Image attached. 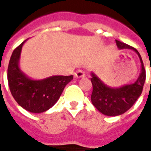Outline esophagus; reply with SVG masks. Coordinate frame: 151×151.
<instances>
[{
	"label": "esophagus",
	"mask_w": 151,
	"mask_h": 151,
	"mask_svg": "<svg viewBox=\"0 0 151 151\" xmlns=\"http://www.w3.org/2000/svg\"><path fill=\"white\" fill-rule=\"evenodd\" d=\"M85 73L83 72L82 70H78L77 72L74 73V77H75L76 78H83V77H85Z\"/></svg>",
	"instance_id": "esophagus-1"
}]
</instances>
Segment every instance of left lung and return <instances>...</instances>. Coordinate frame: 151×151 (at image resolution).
Listing matches in <instances>:
<instances>
[{"mask_svg":"<svg viewBox=\"0 0 151 151\" xmlns=\"http://www.w3.org/2000/svg\"><path fill=\"white\" fill-rule=\"evenodd\" d=\"M116 43L119 49H132L137 54L141 61L142 69L138 78L134 83L123 86L119 88H111L108 86L94 73H91V79L93 86L92 104L101 113L110 116H116L124 113L134 104L142 92L146 80V69L137 50L119 40H116Z\"/></svg>","mask_w":151,"mask_h":151,"instance_id":"1","label":"left lung"}]
</instances>
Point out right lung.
I'll return each instance as SVG.
<instances>
[{"label":"right lung","instance_id":"right-lung-1","mask_svg":"<svg viewBox=\"0 0 151 151\" xmlns=\"http://www.w3.org/2000/svg\"><path fill=\"white\" fill-rule=\"evenodd\" d=\"M26 41L12 53L7 73L9 86L13 97L22 108L33 113H41L57 102L65 86L73 79V75L52 76L42 80L28 78L18 65L22 47Z\"/></svg>","mask_w":151,"mask_h":151}]
</instances>
